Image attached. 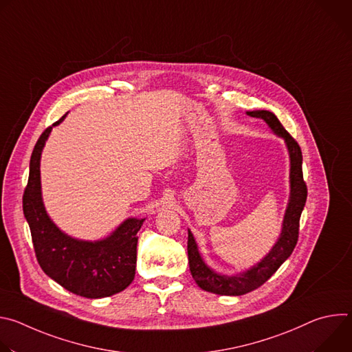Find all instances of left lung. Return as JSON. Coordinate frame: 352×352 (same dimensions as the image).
Returning a JSON list of instances; mask_svg holds the SVG:
<instances>
[{
	"label": "left lung",
	"mask_w": 352,
	"mask_h": 352,
	"mask_svg": "<svg viewBox=\"0 0 352 352\" xmlns=\"http://www.w3.org/2000/svg\"><path fill=\"white\" fill-rule=\"evenodd\" d=\"M248 116L265 120L267 125L278 136H283L285 139L288 152H289V159H291V173H289L291 197H289V204L284 216L281 236L277 241V243L273 246L272 252L255 267L239 276H232V277L220 276L214 273L212 269H209L197 252V246L193 239V235L190 234V231H188V261H189V270L193 280L202 289L220 294V295L236 296V295H243L246 292L259 288L289 258L298 242L299 219L307 204V196H308V188L302 174V152H300L298 142L284 129V126L273 113L266 110H258V111H248Z\"/></svg>",
	"instance_id": "8db88e82"
}]
</instances>
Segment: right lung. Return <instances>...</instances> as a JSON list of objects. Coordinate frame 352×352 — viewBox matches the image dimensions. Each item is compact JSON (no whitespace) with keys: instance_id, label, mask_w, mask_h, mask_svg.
Returning <instances> with one entry per match:
<instances>
[{"instance_id":"add662e5","label":"right lung","mask_w":352,"mask_h":352,"mask_svg":"<svg viewBox=\"0 0 352 352\" xmlns=\"http://www.w3.org/2000/svg\"><path fill=\"white\" fill-rule=\"evenodd\" d=\"M50 131L52 126L45 128L34 144L22 197L36 259L48 277L76 295L104 298L121 292L135 277L138 231L144 219L126 220L111 236L98 242L78 241L63 234L41 202L40 155Z\"/></svg>"}]
</instances>
